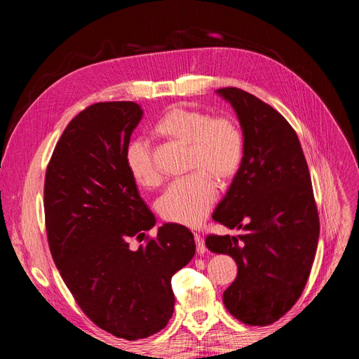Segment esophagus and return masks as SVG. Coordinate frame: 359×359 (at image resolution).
Returning <instances> with one entry per match:
<instances>
[{
  "instance_id": "obj_1",
  "label": "esophagus",
  "mask_w": 359,
  "mask_h": 359,
  "mask_svg": "<svg viewBox=\"0 0 359 359\" xmlns=\"http://www.w3.org/2000/svg\"><path fill=\"white\" fill-rule=\"evenodd\" d=\"M194 241H196V250H198V253L202 256V255H205V252H206V247H205V243H203V240H202V235L201 233H194Z\"/></svg>"
}]
</instances>
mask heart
Returning <instances> with one entry per match:
<instances>
[{
    "label": "heart",
    "mask_w": 359,
    "mask_h": 359,
    "mask_svg": "<svg viewBox=\"0 0 359 359\" xmlns=\"http://www.w3.org/2000/svg\"><path fill=\"white\" fill-rule=\"evenodd\" d=\"M160 136L189 147L187 169L190 175L173 181L157 202L163 219L182 226H198L217 201L212 178L231 180L243 161L244 137L240 126L231 116H210L190 107L173 106L156 126ZM126 168L144 187L157 186L160 170L151 147L144 139L130 140L124 151Z\"/></svg>",
    "instance_id": "heart-1"
}]
</instances>
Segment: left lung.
Masks as SVG:
<instances>
[{
	"label": "left lung",
	"instance_id": "1",
	"mask_svg": "<svg viewBox=\"0 0 359 359\" xmlns=\"http://www.w3.org/2000/svg\"><path fill=\"white\" fill-rule=\"evenodd\" d=\"M217 94L240 119L244 156L212 219L241 233L208 235L205 244L238 265L223 293L227 311L265 327L286 314L306 287L320 231L318 208L299 139L285 116L233 86Z\"/></svg>",
	"mask_w": 359,
	"mask_h": 359
}]
</instances>
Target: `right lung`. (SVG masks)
<instances>
[{
    "instance_id": "add662e5",
    "label": "right lung",
    "mask_w": 359,
    "mask_h": 359,
    "mask_svg": "<svg viewBox=\"0 0 359 359\" xmlns=\"http://www.w3.org/2000/svg\"><path fill=\"white\" fill-rule=\"evenodd\" d=\"M135 102L86 107L64 130L46 169L45 219L64 283L97 327L126 340L163 330L172 318V276L194 256L186 226L156 224L126 168L124 151L142 119Z\"/></svg>"
}]
</instances>
